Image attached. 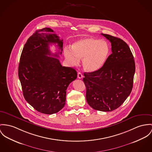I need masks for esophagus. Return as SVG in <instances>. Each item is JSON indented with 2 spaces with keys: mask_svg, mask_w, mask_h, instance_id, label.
<instances>
[{
  "mask_svg": "<svg viewBox=\"0 0 152 152\" xmlns=\"http://www.w3.org/2000/svg\"><path fill=\"white\" fill-rule=\"evenodd\" d=\"M83 75H82V73L81 72H78V73H77V77L79 78V79H82V77H83Z\"/></svg>",
  "mask_w": 152,
  "mask_h": 152,
  "instance_id": "1",
  "label": "esophagus"
}]
</instances>
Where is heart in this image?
Segmentation results:
<instances>
[{
    "label": "heart",
    "instance_id": "heart-1",
    "mask_svg": "<svg viewBox=\"0 0 152 152\" xmlns=\"http://www.w3.org/2000/svg\"><path fill=\"white\" fill-rule=\"evenodd\" d=\"M109 51V46L105 41L87 37L74 42L72 45V50L66 49L64 55L72 66H77L80 59L83 58L84 69L94 72L99 70L104 65Z\"/></svg>",
    "mask_w": 152,
    "mask_h": 152
}]
</instances>
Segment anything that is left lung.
I'll return each instance as SVG.
<instances>
[{"label": "left lung", "mask_w": 152, "mask_h": 152, "mask_svg": "<svg viewBox=\"0 0 152 152\" xmlns=\"http://www.w3.org/2000/svg\"><path fill=\"white\" fill-rule=\"evenodd\" d=\"M110 41L112 53L101 68L84 73L87 103L94 109L111 112L127 98L132 87L135 65L128 45L122 39L103 34Z\"/></svg>", "instance_id": "8db88e82"}]
</instances>
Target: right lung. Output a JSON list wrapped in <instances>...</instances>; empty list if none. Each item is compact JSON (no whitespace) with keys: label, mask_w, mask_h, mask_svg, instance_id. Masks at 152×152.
Returning a JSON list of instances; mask_svg holds the SVG:
<instances>
[{"label":"right lung","mask_w":152,"mask_h":152,"mask_svg":"<svg viewBox=\"0 0 152 152\" xmlns=\"http://www.w3.org/2000/svg\"><path fill=\"white\" fill-rule=\"evenodd\" d=\"M63 40L49 28L37 30L27 40L21 55L18 77L25 100L37 111L47 115L56 113L65 104L66 89L77 78V72L62 66ZM51 44H57L61 50L53 54Z\"/></svg>","instance_id":"add662e5"}]
</instances>
